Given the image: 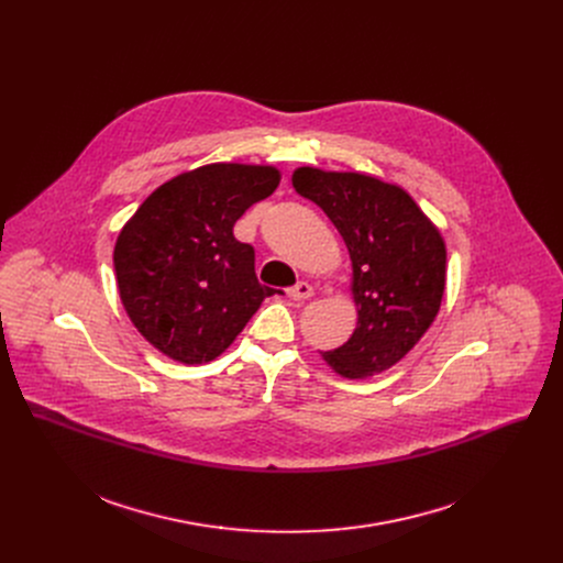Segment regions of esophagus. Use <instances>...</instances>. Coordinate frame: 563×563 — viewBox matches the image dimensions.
Listing matches in <instances>:
<instances>
[{"label":"esophagus","instance_id":"34e87169","mask_svg":"<svg viewBox=\"0 0 563 563\" xmlns=\"http://www.w3.org/2000/svg\"><path fill=\"white\" fill-rule=\"evenodd\" d=\"M287 294H289V298H294V300H307V298L313 296V287H311L307 280H300V283H296L291 289H287Z\"/></svg>","mask_w":563,"mask_h":563}]
</instances>
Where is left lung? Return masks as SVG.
I'll use <instances>...</instances> for the list:
<instances>
[{
  "instance_id": "8db88e82",
  "label": "left lung",
  "mask_w": 563,
  "mask_h": 563,
  "mask_svg": "<svg viewBox=\"0 0 563 563\" xmlns=\"http://www.w3.org/2000/svg\"><path fill=\"white\" fill-rule=\"evenodd\" d=\"M291 183L328 213L352 258L358 323L323 358L345 378L380 374L421 341L439 313L443 238L410 194L378 178L300 167Z\"/></svg>"
}]
</instances>
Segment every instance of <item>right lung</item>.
<instances>
[{
	"mask_svg": "<svg viewBox=\"0 0 563 563\" xmlns=\"http://www.w3.org/2000/svg\"><path fill=\"white\" fill-rule=\"evenodd\" d=\"M274 167L216 163L157 187L122 227L113 265L137 332L174 361L220 356L276 289L256 278L235 220L276 191Z\"/></svg>",
	"mask_w": 563,
	"mask_h": 563,
	"instance_id": "1",
	"label": "right lung"
}]
</instances>
